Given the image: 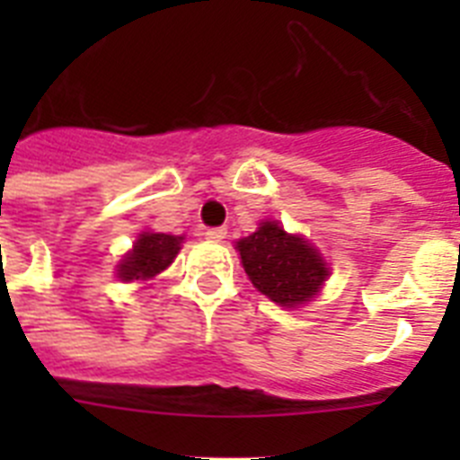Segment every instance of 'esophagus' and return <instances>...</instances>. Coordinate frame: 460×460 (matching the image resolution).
Returning <instances> with one entry per match:
<instances>
[{"label":"esophagus","instance_id":"34e87169","mask_svg":"<svg viewBox=\"0 0 460 460\" xmlns=\"http://www.w3.org/2000/svg\"><path fill=\"white\" fill-rule=\"evenodd\" d=\"M227 234L226 227H209V230H205V237L209 239V242H223Z\"/></svg>","mask_w":460,"mask_h":460}]
</instances>
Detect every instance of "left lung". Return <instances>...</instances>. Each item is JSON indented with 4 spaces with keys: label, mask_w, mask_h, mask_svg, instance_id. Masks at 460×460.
<instances>
[{
    "label": "left lung",
    "mask_w": 460,
    "mask_h": 460,
    "mask_svg": "<svg viewBox=\"0 0 460 460\" xmlns=\"http://www.w3.org/2000/svg\"><path fill=\"white\" fill-rule=\"evenodd\" d=\"M251 283L279 306L296 308L318 295L329 267L302 234H290L276 221H262L253 234L237 242Z\"/></svg>",
    "instance_id": "obj_1"
}]
</instances>
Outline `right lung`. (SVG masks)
Returning <instances> with one entry per match:
<instances>
[{
    "label": "right lung",
    "mask_w": 460,
    "mask_h": 460,
    "mask_svg": "<svg viewBox=\"0 0 460 460\" xmlns=\"http://www.w3.org/2000/svg\"><path fill=\"white\" fill-rule=\"evenodd\" d=\"M184 237L165 233H142L133 249L119 260L117 279L121 280H149L172 265L181 249Z\"/></svg>",
    "instance_id": "1"
}]
</instances>
